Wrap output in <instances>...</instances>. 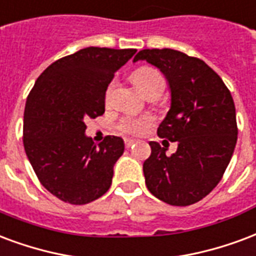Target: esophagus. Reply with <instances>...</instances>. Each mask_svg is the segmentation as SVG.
Returning a JSON list of instances; mask_svg holds the SVG:
<instances>
[{
  "mask_svg": "<svg viewBox=\"0 0 256 256\" xmlns=\"http://www.w3.org/2000/svg\"><path fill=\"white\" fill-rule=\"evenodd\" d=\"M137 141L136 140H133V138H124V146L126 148H130L133 144H136Z\"/></svg>",
  "mask_w": 256,
  "mask_h": 256,
  "instance_id": "esophagus-1",
  "label": "esophagus"
}]
</instances>
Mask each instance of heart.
I'll return each mask as SVG.
<instances>
[{
	"label": "heart",
	"mask_w": 256,
	"mask_h": 256,
	"mask_svg": "<svg viewBox=\"0 0 256 256\" xmlns=\"http://www.w3.org/2000/svg\"><path fill=\"white\" fill-rule=\"evenodd\" d=\"M133 84L144 96L150 98V96H160L162 90L166 88V80L162 74L156 69L152 68H141L136 70L132 76ZM114 90V82L108 85L107 92H106V99L110 100L111 92ZM152 116H140V118H133V116H126L123 118L118 124V128L124 134H134L140 136L146 132L148 128L152 126Z\"/></svg>",
	"instance_id": "heart-1"
}]
</instances>
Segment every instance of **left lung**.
I'll list each match as a JSON object with an SVG mask.
<instances>
[{"label":"left lung","mask_w":256,"mask_h":256,"mask_svg":"<svg viewBox=\"0 0 256 256\" xmlns=\"http://www.w3.org/2000/svg\"><path fill=\"white\" fill-rule=\"evenodd\" d=\"M140 60L166 76L171 107L157 134L178 142L171 156L158 142H149L152 153L144 162L148 190L170 205H192L218 184L234 154L238 124L232 94L200 58L172 48H148L134 56V62Z\"/></svg>","instance_id":"1"}]
</instances>
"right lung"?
<instances>
[{
    "mask_svg": "<svg viewBox=\"0 0 256 256\" xmlns=\"http://www.w3.org/2000/svg\"><path fill=\"white\" fill-rule=\"evenodd\" d=\"M136 51L82 48L51 64L28 94L24 149L43 187L64 202L90 204L111 186L124 142L107 136L96 145L85 136V119L103 115L107 86Z\"/></svg>",
    "mask_w": 256,
    "mask_h": 256,
    "instance_id": "right-lung-1",
    "label": "right lung"
}]
</instances>
